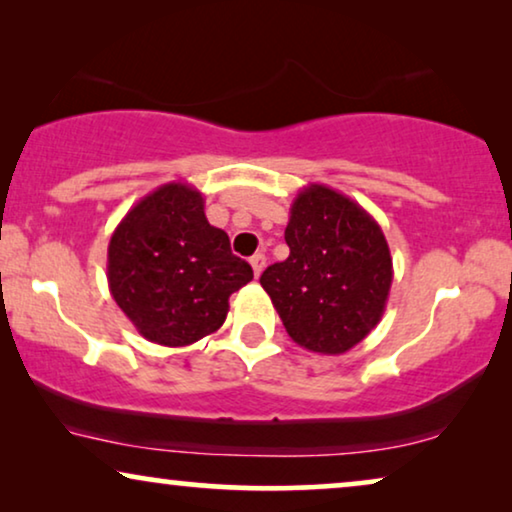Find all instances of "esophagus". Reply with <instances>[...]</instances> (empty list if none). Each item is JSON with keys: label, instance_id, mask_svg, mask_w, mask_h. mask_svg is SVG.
Segmentation results:
<instances>
[{"label": "esophagus", "instance_id": "1", "mask_svg": "<svg viewBox=\"0 0 512 512\" xmlns=\"http://www.w3.org/2000/svg\"><path fill=\"white\" fill-rule=\"evenodd\" d=\"M250 267H252V271H255V276H262L264 267H267V257H264L262 252H257V255L250 257Z\"/></svg>", "mask_w": 512, "mask_h": 512}]
</instances>
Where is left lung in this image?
Masks as SVG:
<instances>
[{
	"mask_svg": "<svg viewBox=\"0 0 512 512\" xmlns=\"http://www.w3.org/2000/svg\"><path fill=\"white\" fill-rule=\"evenodd\" d=\"M290 255L260 283L292 342L339 356L379 325L393 283V257L377 220L327 185H306L285 227Z\"/></svg>",
	"mask_w": 512,
	"mask_h": 512,
	"instance_id": "obj_1",
	"label": "left lung"
}]
</instances>
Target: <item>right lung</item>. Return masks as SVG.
Instances as JSON below:
<instances>
[{
	"label": "right lung",
	"instance_id": "1",
	"mask_svg": "<svg viewBox=\"0 0 512 512\" xmlns=\"http://www.w3.org/2000/svg\"><path fill=\"white\" fill-rule=\"evenodd\" d=\"M203 206L199 189L168 182L142 196L109 238V292L147 342L175 349L213 335L229 297L252 281Z\"/></svg>",
	"mask_w": 512,
	"mask_h": 512
}]
</instances>
